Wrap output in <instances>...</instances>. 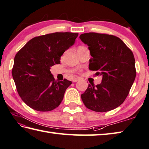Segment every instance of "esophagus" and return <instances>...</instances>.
Listing matches in <instances>:
<instances>
[{"mask_svg": "<svg viewBox=\"0 0 149 149\" xmlns=\"http://www.w3.org/2000/svg\"><path fill=\"white\" fill-rule=\"evenodd\" d=\"M81 79V78L80 77H77V78H74V79H73V80H72V81L74 82V83H75V82H77V81H79Z\"/></svg>", "mask_w": 149, "mask_h": 149, "instance_id": "esophagus-1", "label": "esophagus"}]
</instances>
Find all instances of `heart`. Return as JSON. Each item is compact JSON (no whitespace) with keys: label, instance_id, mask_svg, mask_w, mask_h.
<instances>
[{"label":"heart","instance_id":"b5f03b06","mask_svg":"<svg viewBox=\"0 0 149 149\" xmlns=\"http://www.w3.org/2000/svg\"><path fill=\"white\" fill-rule=\"evenodd\" d=\"M86 49L85 46H79V47L77 48V51H81V50H83V49Z\"/></svg>","mask_w":149,"mask_h":149}]
</instances>
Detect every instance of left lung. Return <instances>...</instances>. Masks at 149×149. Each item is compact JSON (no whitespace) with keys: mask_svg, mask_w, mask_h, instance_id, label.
Listing matches in <instances>:
<instances>
[{"mask_svg":"<svg viewBox=\"0 0 149 149\" xmlns=\"http://www.w3.org/2000/svg\"><path fill=\"white\" fill-rule=\"evenodd\" d=\"M79 38L88 45L93 56L89 61V70L102 76L100 84H89L81 95L83 104L96 112L114 109L125 100L136 78L134 54L113 35L89 32Z\"/></svg>","mask_w":149,"mask_h":149,"instance_id":"obj_1","label":"left lung"}]
</instances>
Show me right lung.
Segmentation results:
<instances>
[{
  "mask_svg": "<svg viewBox=\"0 0 149 149\" xmlns=\"http://www.w3.org/2000/svg\"><path fill=\"white\" fill-rule=\"evenodd\" d=\"M78 33L55 32L34 37L15 56L12 76L19 96L38 111H49L63 101L72 81H56L50 68L60 64L64 51L74 44Z\"/></svg>",
  "mask_w": 149,
  "mask_h": 149,
  "instance_id": "right-lung-1",
  "label": "right lung"
}]
</instances>
